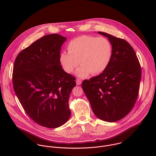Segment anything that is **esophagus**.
Here are the masks:
<instances>
[{
  "instance_id": "esophagus-1",
  "label": "esophagus",
  "mask_w": 156,
  "mask_h": 156,
  "mask_svg": "<svg viewBox=\"0 0 156 156\" xmlns=\"http://www.w3.org/2000/svg\"><path fill=\"white\" fill-rule=\"evenodd\" d=\"M81 83H82V80L77 79L76 80V84H77V85H81Z\"/></svg>"
}]
</instances>
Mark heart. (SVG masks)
<instances>
[{"label": "heart", "instance_id": "obj_1", "mask_svg": "<svg viewBox=\"0 0 156 156\" xmlns=\"http://www.w3.org/2000/svg\"><path fill=\"white\" fill-rule=\"evenodd\" d=\"M68 52L62 51L59 61L65 71L73 73L78 67L76 75L85 78L92 73L98 75L108 68L112 56V46L106 38L87 35L72 40L67 46Z\"/></svg>", "mask_w": 156, "mask_h": 156}]
</instances>
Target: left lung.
<instances>
[{"mask_svg": "<svg viewBox=\"0 0 156 156\" xmlns=\"http://www.w3.org/2000/svg\"><path fill=\"white\" fill-rule=\"evenodd\" d=\"M112 45L111 62L97 76L83 81L82 87L99 119L116 122L132 111L136 102L141 68L133 47L126 40L98 32Z\"/></svg>", "mask_w": 156, "mask_h": 156, "instance_id": "obj_1", "label": "left lung"}]
</instances>
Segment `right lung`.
I'll return each instance as SVG.
<instances>
[{
  "instance_id": "add662e5",
  "label": "right lung",
  "mask_w": 156,
  "mask_h": 156,
  "mask_svg": "<svg viewBox=\"0 0 156 156\" xmlns=\"http://www.w3.org/2000/svg\"><path fill=\"white\" fill-rule=\"evenodd\" d=\"M67 38L45 35L23 50L13 68L12 83L23 108L36 123L53 129L69 118L68 100L76 78L64 71L59 55Z\"/></svg>"
}]
</instances>
